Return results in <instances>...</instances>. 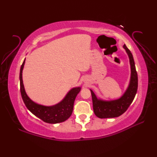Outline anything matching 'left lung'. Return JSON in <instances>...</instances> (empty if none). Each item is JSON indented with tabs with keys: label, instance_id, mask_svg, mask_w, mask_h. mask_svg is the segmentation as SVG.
Returning <instances> with one entry per match:
<instances>
[{
	"label": "left lung",
	"instance_id": "8db88e82",
	"mask_svg": "<svg viewBox=\"0 0 157 157\" xmlns=\"http://www.w3.org/2000/svg\"><path fill=\"white\" fill-rule=\"evenodd\" d=\"M123 48L125 50L128 55L131 75H130L128 86L123 95L116 100H105L98 98L94 92L90 89L91 93L94 113L100 118H110L120 116L127 111L136 94L138 89V75L136 67H135L134 58H133L132 52L127 48L125 44H124Z\"/></svg>",
	"mask_w": 157,
	"mask_h": 157
}]
</instances>
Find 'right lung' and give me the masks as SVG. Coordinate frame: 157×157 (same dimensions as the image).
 <instances>
[{"instance_id":"add662e5","label":"right lung","mask_w":157,"mask_h":157,"mask_svg":"<svg viewBox=\"0 0 157 157\" xmlns=\"http://www.w3.org/2000/svg\"><path fill=\"white\" fill-rule=\"evenodd\" d=\"M25 62V59L21 66L19 79L21 96L28 109L45 123L56 124L62 123L67 120L73 113L74 102H75L77 95L80 91L81 87L78 86L71 89L63 98V100L56 105L45 106L38 104L32 100L25 92L22 77Z\"/></svg>"}]
</instances>
